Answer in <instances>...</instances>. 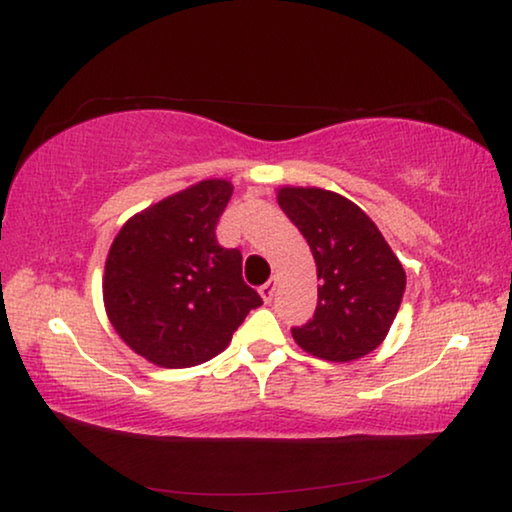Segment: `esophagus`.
Listing matches in <instances>:
<instances>
[{"label":"esophagus","instance_id":"obj_1","mask_svg":"<svg viewBox=\"0 0 512 512\" xmlns=\"http://www.w3.org/2000/svg\"><path fill=\"white\" fill-rule=\"evenodd\" d=\"M275 285H278V282L269 280V282H266V285L259 287V296H262L264 303H271V300H273V296H275Z\"/></svg>","mask_w":512,"mask_h":512}]
</instances>
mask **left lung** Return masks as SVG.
<instances>
[{
	"mask_svg": "<svg viewBox=\"0 0 512 512\" xmlns=\"http://www.w3.org/2000/svg\"><path fill=\"white\" fill-rule=\"evenodd\" d=\"M278 205L310 243L319 300L310 323L294 328L305 353L353 362L385 342L405 291V271L376 223L335 191L280 186Z\"/></svg>",
	"mask_w": 512,
	"mask_h": 512,
	"instance_id": "1",
	"label": "left lung"
}]
</instances>
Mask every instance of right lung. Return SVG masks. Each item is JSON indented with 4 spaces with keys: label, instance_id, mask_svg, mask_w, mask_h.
Wrapping results in <instances>:
<instances>
[{
    "label": "right lung",
    "instance_id": "1",
    "mask_svg": "<svg viewBox=\"0 0 512 512\" xmlns=\"http://www.w3.org/2000/svg\"><path fill=\"white\" fill-rule=\"evenodd\" d=\"M232 191L223 177L186 186L129 218L109 248L104 310L118 337L161 369L216 358L262 305L241 278L239 250L216 241Z\"/></svg>",
    "mask_w": 512,
    "mask_h": 512
}]
</instances>
